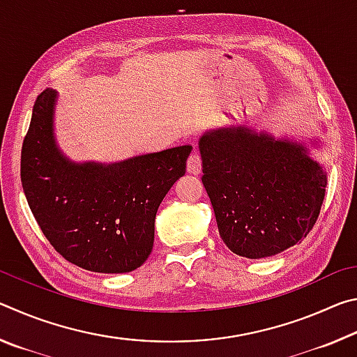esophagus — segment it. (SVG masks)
I'll use <instances>...</instances> for the list:
<instances>
[{
    "label": "esophagus",
    "instance_id": "1",
    "mask_svg": "<svg viewBox=\"0 0 357 357\" xmlns=\"http://www.w3.org/2000/svg\"><path fill=\"white\" fill-rule=\"evenodd\" d=\"M187 172L192 174H198L202 172V155L197 151H193L189 159H187Z\"/></svg>",
    "mask_w": 357,
    "mask_h": 357
}]
</instances>
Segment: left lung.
I'll list each match as a JSON object with an SVG mask.
<instances>
[{
    "label": "left lung",
    "mask_w": 357,
    "mask_h": 357,
    "mask_svg": "<svg viewBox=\"0 0 357 357\" xmlns=\"http://www.w3.org/2000/svg\"><path fill=\"white\" fill-rule=\"evenodd\" d=\"M198 146L203 185L220 238L233 253L273 257L310 233L328 174L304 144L247 128H222L206 132Z\"/></svg>",
    "instance_id": "obj_1"
}]
</instances>
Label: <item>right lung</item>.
<instances>
[{
    "label": "right lung",
    "mask_w": 357,
    "mask_h": 357,
    "mask_svg": "<svg viewBox=\"0 0 357 357\" xmlns=\"http://www.w3.org/2000/svg\"><path fill=\"white\" fill-rule=\"evenodd\" d=\"M56 91H42L22 146L20 178L29 209L59 255L93 273H130L146 261L167 192L185 173L192 146L118 164H75L53 135Z\"/></svg>",
    "instance_id": "right-lung-1"
}]
</instances>
